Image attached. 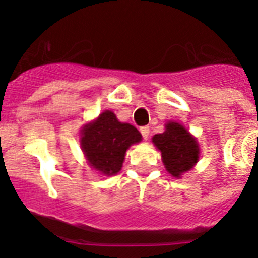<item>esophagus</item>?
I'll list each match as a JSON object with an SVG mask.
<instances>
[{"label":"esophagus","instance_id":"34e87169","mask_svg":"<svg viewBox=\"0 0 258 258\" xmlns=\"http://www.w3.org/2000/svg\"><path fill=\"white\" fill-rule=\"evenodd\" d=\"M140 132H142L143 138L147 140V139L149 138V132H151V130H149V127L145 126V127H142V128H140Z\"/></svg>","mask_w":258,"mask_h":258}]
</instances>
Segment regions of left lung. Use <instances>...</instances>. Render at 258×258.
I'll return each instance as SVG.
<instances>
[{"mask_svg":"<svg viewBox=\"0 0 258 258\" xmlns=\"http://www.w3.org/2000/svg\"><path fill=\"white\" fill-rule=\"evenodd\" d=\"M152 143L161 152L163 165L174 178H182L184 172L191 171L200 157L196 138L179 122H167L165 131L154 135Z\"/></svg>","mask_w":258,"mask_h":258,"instance_id":"left-lung-1","label":"left lung"}]
</instances>
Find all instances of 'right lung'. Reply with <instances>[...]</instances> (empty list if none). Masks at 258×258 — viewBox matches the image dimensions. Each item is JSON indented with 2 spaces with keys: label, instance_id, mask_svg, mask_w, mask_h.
Listing matches in <instances>:
<instances>
[{
  "label": "right lung",
  "instance_id": "right-lung-1",
  "mask_svg": "<svg viewBox=\"0 0 258 258\" xmlns=\"http://www.w3.org/2000/svg\"><path fill=\"white\" fill-rule=\"evenodd\" d=\"M142 142V134L130 123L118 120L111 110L102 111L80 131V148L92 169L105 176L120 171L126 152Z\"/></svg>",
  "mask_w": 258,
  "mask_h": 258
}]
</instances>
